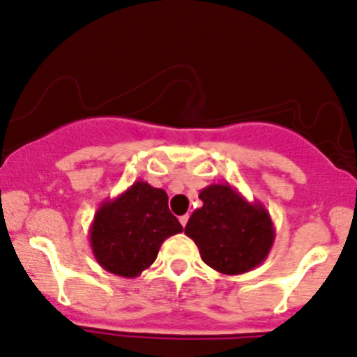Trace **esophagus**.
<instances>
[{
	"instance_id": "34e87169",
	"label": "esophagus",
	"mask_w": 357,
	"mask_h": 357,
	"mask_svg": "<svg viewBox=\"0 0 357 357\" xmlns=\"http://www.w3.org/2000/svg\"><path fill=\"white\" fill-rule=\"evenodd\" d=\"M188 214H183V216H179V223L183 225V227H186V223H188Z\"/></svg>"
}]
</instances>
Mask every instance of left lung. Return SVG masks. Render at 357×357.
Returning a JSON list of instances; mask_svg holds the SVG:
<instances>
[{
    "instance_id": "8db88e82",
    "label": "left lung",
    "mask_w": 357,
    "mask_h": 357,
    "mask_svg": "<svg viewBox=\"0 0 357 357\" xmlns=\"http://www.w3.org/2000/svg\"><path fill=\"white\" fill-rule=\"evenodd\" d=\"M202 207L195 209L185 234L199 248L204 263L225 275L252 271L271 252L275 228L259 200L249 202L230 185L200 190Z\"/></svg>"
}]
</instances>
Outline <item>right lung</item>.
<instances>
[{
  "instance_id": "right-lung-1",
  "label": "right lung",
  "mask_w": 357,
  "mask_h": 357,
  "mask_svg": "<svg viewBox=\"0 0 357 357\" xmlns=\"http://www.w3.org/2000/svg\"><path fill=\"white\" fill-rule=\"evenodd\" d=\"M165 190L139 179L115 199L99 206L89 230L92 255L106 272L137 278L157 259L162 242L181 234L169 211Z\"/></svg>"
}]
</instances>
